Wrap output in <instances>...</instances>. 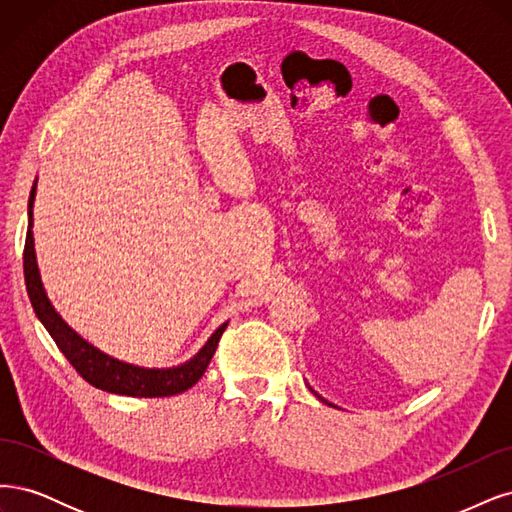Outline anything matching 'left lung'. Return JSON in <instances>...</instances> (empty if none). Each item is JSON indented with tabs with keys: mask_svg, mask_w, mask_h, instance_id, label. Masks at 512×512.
I'll return each instance as SVG.
<instances>
[{
	"mask_svg": "<svg viewBox=\"0 0 512 512\" xmlns=\"http://www.w3.org/2000/svg\"><path fill=\"white\" fill-rule=\"evenodd\" d=\"M315 395H317V393H315ZM317 398H319V395H317ZM319 400H321V398H319ZM323 402H325V400H323Z\"/></svg>",
	"mask_w": 512,
	"mask_h": 512,
	"instance_id": "1",
	"label": "left lung"
}]
</instances>
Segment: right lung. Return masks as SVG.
<instances>
[{
	"instance_id": "obj_1",
	"label": "right lung",
	"mask_w": 512,
	"mask_h": 512,
	"mask_svg": "<svg viewBox=\"0 0 512 512\" xmlns=\"http://www.w3.org/2000/svg\"><path fill=\"white\" fill-rule=\"evenodd\" d=\"M36 185L29 195V229L23 251V270H25V285L31 306H34L38 319L48 329V334L59 346V351L68 357L74 370L85 378V381L97 389L108 393L129 395V398H168V395L183 393L191 389L200 378L204 376L210 359L217 351V344L225 332L227 323H223L217 332H214L208 342L202 346L200 353L193 359L185 361L183 366L176 368H140L125 364V361L114 359L100 349H95L85 338L78 336L74 329L57 315L51 300L46 298V291L42 287L36 251H34V232H31V206H34Z\"/></svg>"
}]
</instances>
